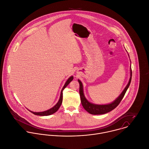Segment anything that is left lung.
<instances>
[{
  "label": "left lung",
  "mask_w": 149,
  "mask_h": 149,
  "mask_svg": "<svg viewBox=\"0 0 149 149\" xmlns=\"http://www.w3.org/2000/svg\"><path fill=\"white\" fill-rule=\"evenodd\" d=\"M129 55V54H128ZM130 57V56H129ZM131 78H132V70H131V65L130 67V78L128 81V83L123 91V92L121 93V94L115 99L112 102L108 103V104H95L93 103L90 102H89L87 99H86L83 91V86L81 83V81L78 79V81L80 84V89H79V93L81 99V102L82 104V106H83L84 109L89 113L91 114L97 115V114H103L107 113L113 109H114L120 103L121 100L123 99L127 90H128L131 81Z\"/></svg>",
  "instance_id": "8db88e82"
}]
</instances>
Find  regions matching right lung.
<instances>
[{"instance_id": "obj_1", "label": "right lung", "mask_w": 149, "mask_h": 149, "mask_svg": "<svg viewBox=\"0 0 149 149\" xmlns=\"http://www.w3.org/2000/svg\"><path fill=\"white\" fill-rule=\"evenodd\" d=\"M73 79V76H70V77H69V79L66 80L65 84H64L61 91V95H60V97H59V99L58 100V102L56 103V104L55 105H54L52 108H51L50 109L47 110H46V111H41V112H34V111H31L29 110L31 113H32L33 114H34L35 115H38V116H49L51 114H54V113H55L58 109L60 107L61 104H62V98H63V90L66 87V86L70 83V82L71 81H72Z\"/></svg>"}]
</instances>
